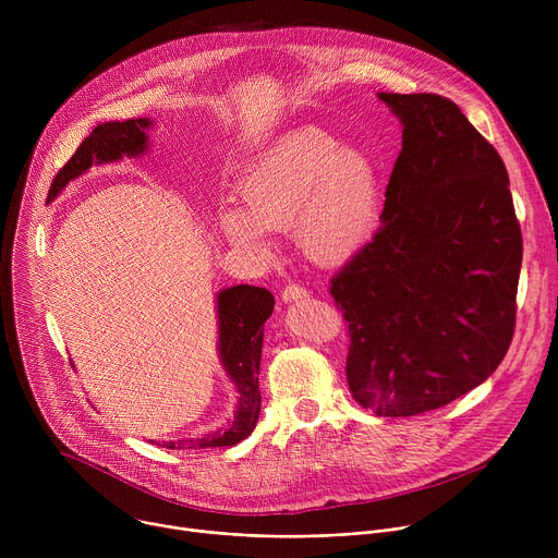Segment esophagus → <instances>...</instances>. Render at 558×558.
<instances>
[{"instance_id": "1", "label": "esophagus", "mask_w": 558, "mask_h": 558, "mask_svg": "<svg viewBox=\"0 0 558 558\" xmlns=\"http://www.w3.org/2000/svg\"><path fill=\"white\" fill-rule=\"evenodd\" d=\"M306 295H308V291L302 284H295V282H291L282 289V300L284 302H295V300H302Z\"/></svg>"}]
</instances>
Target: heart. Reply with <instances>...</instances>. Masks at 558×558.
Here are the masks:
<instances>
[{"instance_id": "obj_1", "label": "heart", "mask_w": 558, "mask_h": 558, "mask_svg": "<svg viewBox=\"0 0 558 558\" xmlns=\"http://www.w3.org/2000/svg\"><path fill=\"white\" fill-rule=\"evenodd\" d=\"M243 209L218 211V229L241 250L265 252L267 229L295 225L302 250L336 263L375 231L381 179L373 156L323 128H302L282 136L250 168L238 185Z\"/></svg>"}]
</instances>
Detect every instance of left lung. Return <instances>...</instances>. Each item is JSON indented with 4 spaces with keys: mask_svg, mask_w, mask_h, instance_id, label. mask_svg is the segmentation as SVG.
Returning <instances> with one entry per match:
<instances>
[{
    "mask_svg": "<svg viewBox=\"0 0 558 558\" xmlns=\"http://www.w3.org/2000/svg\"><path fill=\"white\" fill-rule=\"evenodd\" d=\"M400 117L381 225L331 280L347 381L379 417L450 404L486 381L517 325L523 238L508 170L439 95H377Z\"/></svg>",
    "mask_w": 558,
    "mask_h": 558,
    "instance_id": "1",
    "label": "left lung"
}]
</instances>
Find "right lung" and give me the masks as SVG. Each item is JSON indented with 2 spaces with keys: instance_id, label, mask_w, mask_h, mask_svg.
Returning <instances> with one entry per match:
<instances>
[{
  "instance_id": "1",
  "label": "right lung",
  "mask_w": 558,
  "mask_h": 558,
  "mask_svg": "<svg viewBox=\"0 0 558 558\" xmlns=\"http://www.w3.org/2000/svg\"><path fill=\"white\" fill-rule=\"evenodd\" d=\"M149 119L110 121L97 125L90 136L76 147L70 161L57 172L48 190V201H54L61 190L93 168V163H112L123 156H138L147 147ZM274 295L263 287L235 284L218 293V351L229 379L238 388V409L229 426L198 437L166 441L163 448H216L233 446L252 435L260 415L258 371L263 353L265 323L274 311ZM154 444V441H151Z\"/></svg>"
}]
</instances>
